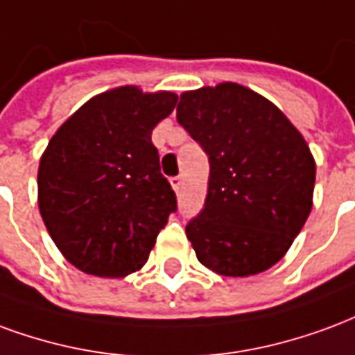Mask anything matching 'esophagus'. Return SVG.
Here are the masks:
<instances>
[{
    "mask_svg": "<svg viewBox=\"0 0 355 355\" xmlns=\"http://www.w3.org/2000/svg\"><path fill=\"white\" fill-rule=\"evenodd\" d=\"M170 183H172V187H174L175 193H180L181 187H183V180H181L180 175H178V178H172V180H170Z\"/></svg>",
    "mask_w": 355,
    "mask_h": 355,
    "instance_id": "obj_1",
    "label": "esophagus"
}]
</instances>
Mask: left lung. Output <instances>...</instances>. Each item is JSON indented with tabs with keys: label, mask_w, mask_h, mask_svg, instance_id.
Returning <instances> with one entry per match:
<instances>
[{
	"label": "left lung",
	"mask_w": 355,
	"mask_h": 355,
	"mask_svg": "<svg viewBox=\"0 0 355 355\" xmlns=\"http://www.w3.org/2000/svg\"><path fill=\"white\" fill-rule=\"evenodd\" d=\"M178 123L209 160L206 204L185 227L196 257L221 276L265 272L310 216L309 144L270 100L231 81L183 92Z\"/></svg>",
	"instance_id": "1"
}]
</instances>
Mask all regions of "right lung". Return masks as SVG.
I'll return each instance as SVG.
<instances>
[{
	"label": "right lung",
	"mask_w": 355,
	"mask_h": 355,
	"mask_svg": "<svg viewBox=\"0 0 355 355\" xmlns=\"http://www.w3.org/2000/svg\"><path fill=\"white\" fill-rule=\"evenodd\" d=\"M175 103L168 90L117 87L83 103L51 138L37 170V204L75 268L124 278L147 263L178 204L151 141Z\"/></svg>",
	"instance_id": "1"
}]
</instances>
